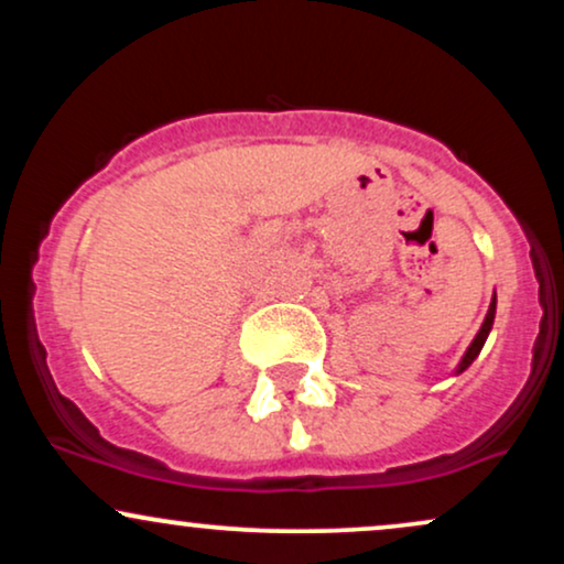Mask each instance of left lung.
<instances>
[{
	"mask_svg": "<svg viewBox=\"0 0 564 564\" xmlns=\"http://www.w3.org/2000/svg\"><path fill=\"white\" fill-rule=\"evenodd\" d=\"M494 318H496V296H494V302H490V307H488V315H485V321H482L480 332H477V336H475V341H471L467 352H464V358H462V364H458L456 373L467 371V368L471 366V360H475L477 355H480V349H482V345H485V339H488L490 328H494Z\"/></svg>",
	"mask_w": 564,
	"mask_h": 564,
	"instance_id": "obj_1",
	"label": "left lung"
}]
</instances>
